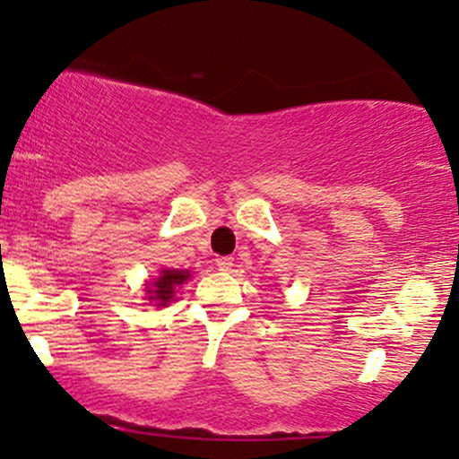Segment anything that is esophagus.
<instances>
[{"label":"esophagus","instance_id":"esophagus-1","mask_svg":"<svg viewBox=\"0 0 459 459\" xmlns=\"http://www.w3.org/2000/svg\"><path fill=\"white\" fill-rule=\"evenodd\" d=\"M215 265H218V270L229 272L233 267V259L230 256H220V259H215Z\"/></svg>","mask_w":459,"mask_h":459}]
</instances>
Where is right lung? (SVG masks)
Wrapping results in <instances>:
<instances>
[{"label": "right lung", "mask_w": 459, "mask_h": 459, "mask_svg": "<svg viewBox=\"0 0 459 459\" xmlns=\"http://www.w3.org/2000/svg\"><path fill=\"white\" fill-rule=\"evenodd\" d=\"M192 276L187 270H161L160 278H155L151 284H146L149 302H155V307H168L175 298L177 289L181 287L187 278Z\"/></svg>", "instance_id": "right-lung-1"}]
</instances>
